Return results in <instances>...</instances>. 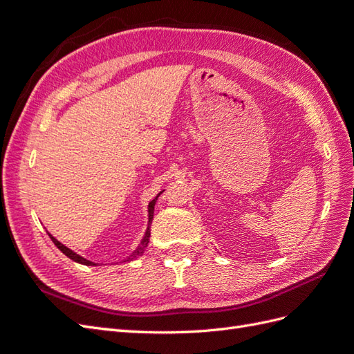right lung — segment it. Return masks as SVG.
<instances>
[{"label":"right lung","instance_id":"add662e5","mask_svg":"<svg viewBox=\"0 0 354 354\" xmlns=\"http://www.w3.org/2000/svg\"><path fill=\"white\" fill-rule=\"evenodd\" d=\"M164 192V190H162ZM162 192H159V194L149 202V205H147V227H146V232H145V234H143V239L140 241V243L137 245V248L127 257L125 260H122V261H133V260H136L137 257H140V255H143V252L146 251V248H147V243H149V239H151V224H152V220H153V211H155V205H156V201H158V198L162 195ZM48 233V232H47ZM48 236H50V239L53 241V243H55L57 248L65 254L68 259H71L72 261H75V263H80V264H84V266H100L99 263H94V261H90V260H87V259H84L82 255H80V254H77L75 251H72L71 248H68L66 245H63L62 242H59L55 236H53V234H50L48 233Z\"/></svg>","mask_w":354,"mask_h":354}]
</instances>
